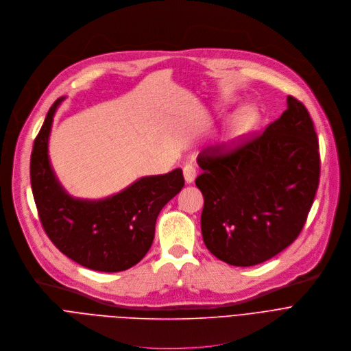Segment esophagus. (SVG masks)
<instances>
[{"label": "esophagus", "instance_id": "34e87169", "mask_svg": "<svg viewBox=\"0 0 351 351\" xmlns=\"http://www.w3.org/2000/svg\"><path fill=\"white\" fill-rule=\"evenodd\" d=\"M196 169L193 165H185L184 166V178H185V182L186 184H191L195 181L196 178Z\"/></svg>", "mask_w": 351, "mask_h": 351}]
</instances>
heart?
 Masks as SVG:
<instances>
[{
	"label": "heart",
	"mask_w": 351,
	"mask_h": 351,
	"mask_svg": "<svg viewBox=\"0 0 351 351\" xmlns=\"http://www.w3.org/2000/svg\"><path fill=\"white\" fill-rule=\"evenodd\" d=\"M256 119V114L252 109H245L239 114H237L230 125V130L227 132L226 141H237L239 136H242L245 132L249 131V128L253 125Z\"/></svg>",
	"instance_id": "obj_1"
}]
</instances>
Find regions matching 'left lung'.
I'll return each instance as SVG.
<instances>
[{
	"instance_id": "obj_1",
	"label": "left lung",
	"mask_w": 351,
	"mask_h": 351,
	"mask_svg": "<svg viewBox=\"0 0 351 351\" xmlns=\"http://www.w3.org/2000/svg\"><path fill=\"white\" fill-rule=\"evenodd\" d=\"M287 101L288 109L263 134L197 156L203 242L227 264L256 265L287 249L313 206L318 136L306 106L291 95Z\"/></svg>"
}]
</instances>
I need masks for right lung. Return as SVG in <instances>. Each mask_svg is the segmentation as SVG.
Instances as JSON below:
<instances>
[{
  "label": "right lung",
  "instance_id": "right-lung-1",
  "mask_svg": "<svg viewBox=\"0 0 351 351\" xmlns=\"http://www.w3.org/2000/svg\"><path fill=\"white\" fill-rule=\"evenodd\" d=\"M63 99L49 108L30 159L40 221L52 243L80 265L102 272L128 269L151 249L160 210L184 186L182 170L143 177L99 200L72 197L59 184L48 158L53 114Z\"/></svg>",
  "mask_w": 351,
  "mask_h": 351
}]
</instances>
